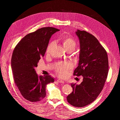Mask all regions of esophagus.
I'll return each mask as SVG.
<instances>
[{"mask_svg": "<svg viewBox=\"0 0 120 120\" xmlns=\"http://www.w3.org/2000/svg\"><path fill=\"white\" fill-rule=\"evenodd\" d=\"M57 82H59V83H64V81H62V80H61V79H57Z\"/></svg>", "mask_w": 120, "mask_h": 120, "instance_id": "34e87169", "label": "esophagus"}]
</instances>
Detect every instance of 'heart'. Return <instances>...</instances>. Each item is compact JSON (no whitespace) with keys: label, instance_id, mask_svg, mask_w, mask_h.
<instances>
[{"label":"heart","instance_id":"obj_1","mask_svg":"<svg viewBox=\"0 0 120 120\" xmlns=\"http://www.w3.org/2000/svg\"><path fill=\"white\" fill-rule=\"evenodd\" d=\"M63 44L66 49H75V48L77 45V42L75 40L71 37H64L61 38ZM54 45V42L52 41L48 45L46 49V53H49ZM72 68V64L68 62H64L60 63L57 66L56 71L60 77L61 78H65L67 76L68 71L69 70Z\"/></svg>","mask_w":120,"mask_h":120}]
</instances>
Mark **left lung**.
<instances>
[{
  "instance_id": "1",
  "label": "left lung",
  "mask_w": 120,
  "mask_h": 120,
  "mask_svg": "<svg viewBox=\"0 0 120 120\" xmlns=\"http://www.w3.org/2000/svg\"><path fill=\"white\" fill-rule=\"evenodd\" d=\"M75 34L80 53L74 75H82L83 81L79 85L71 83L73 91L67 99L72 106L79 108L92 103L102 90L108 74L109 61L106 50L94 35L79 30Z\"/></svg>"
}]
</instances>
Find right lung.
I'll return each instance as SVG.
<instances>
[{
    "instance_id": "1",
    "label": "right lung",
    "mask_w": 120,
    "mask_h": 120,
    "mask_svg": "<svg viewBox=\"0 0 120 120\" xmlns=\"http://www.w3.org/2000/svg\"><path fill=\"white\" fill-rule=\"evenodd\" d=\"M59 30L52 27L39 28L25 35L14 49L11 64L14 81L21 95L31 102L44 99L46 85L54 81L49 75L38 76L34 68L44 56L50 37Z\"/></svg>"
}]
</instances>
